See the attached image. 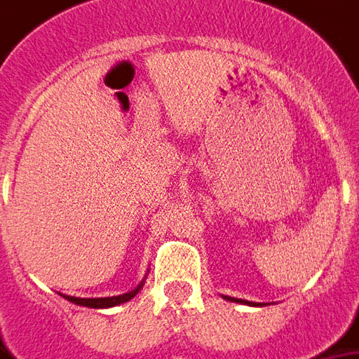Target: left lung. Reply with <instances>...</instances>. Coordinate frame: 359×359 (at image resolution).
<instances>
[{"instance_id": "1", "label": "left lung", "mask_w": 359, "mask_h": 359, "mask_svg": "<svg viewBox=\"0 0 359 359\" xmlns=\"http://www.w3.org/2000/svg\"><path fill=\"white\" fill-rule=\"evenodd\" d=\"M226 301H232V303H246V305H254L250 301H242V299H234V297H224Z\"/></svg>"}]
</instances>
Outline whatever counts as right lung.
<instances>
[{"mask_svg":"<svg viewBox=\"0 0 359 359\" xmlns=\"http://www.w3.org/2000/svg\"><path fill=\"white\" fill-rule=\"evenodd\" d=\"M144 285V279L138 283L137 289H133V291H128L125 295H117V297H97V299H81V297H70V295H62L64 299H68L70 303L74 305H80V307H90V309H107V307H115V305H121V303H127L130 299L137 295L138 291L142 289Z\"/></svg>","mask_w":359,"mask_h":359,"instance_id":"add662e5","label":"right lung"}]
</instances>
